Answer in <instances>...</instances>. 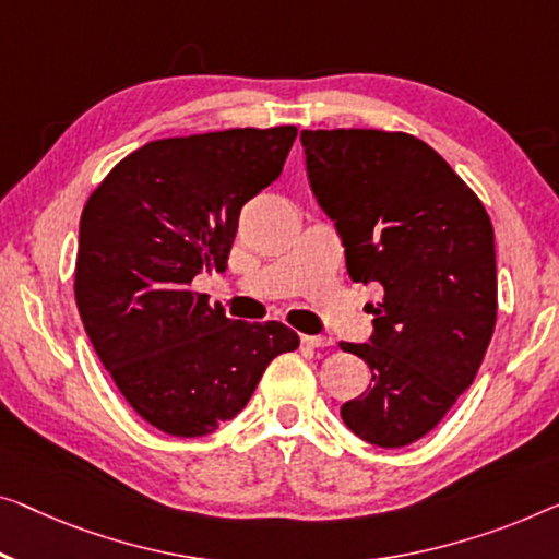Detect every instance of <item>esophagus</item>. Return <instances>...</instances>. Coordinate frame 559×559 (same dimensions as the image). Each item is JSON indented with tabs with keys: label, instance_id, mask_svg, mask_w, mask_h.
Masks as SVG:
<instances>
[{
	"label": "esophagus",
	"instance_id": "34e87169",
	"mask_svg": "<svg viewBox=\"0 0 559 559\" xmlns=\"http://www.w3.org/2000/svg\"><path fill=\"white\" fill-rule=\"evenodd\" d=\"M301 341L308 348H329L333 344L329 336H304Z\"/></svg>",
	"mask_w": 559,
	"mask_h": 559
}]
</instances>
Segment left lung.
Listing matches in <instances>:
<instances>
[{"label":"left lung","mask_w":559,"mask_h":559,"mask_svg":"<svg viewBox=\"0 0 559 559\" xmlns=\"http://www.w3.org/2000/svg\"><path fill=\"white\" fill-rule=\"evenodd\" d=\"M311 188L356 283L377 281L371 344H341L371 384L341 406L369 444L429 435L472 386L497 323L495 228L477 193L409 132L304 130Z\"/></svg>","instance_id":"obj_1"}]
</instances>
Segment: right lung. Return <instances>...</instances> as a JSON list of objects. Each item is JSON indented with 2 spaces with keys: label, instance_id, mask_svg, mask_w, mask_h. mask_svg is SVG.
<instances>
[{
  "label": "right lung",
  "instance_id": "obj_1",
  "mask_svg": "<svg viewBox=\"0 0 559 559\" xmlns=\"http://www.w3.org/2000/svg\"><path fill=\"white\" fill-rule=\"evenodd\" d=\"M298 130L236 128L153 140L115 165L80 218L74 301L95 354L138 416L170 437L233 419L276 356L281 321H233L190 288L226 271L248 200L278 178Z\"/></svg>",
  "mask_w": 559,
  "mask_h": 559
}]
</instances>
